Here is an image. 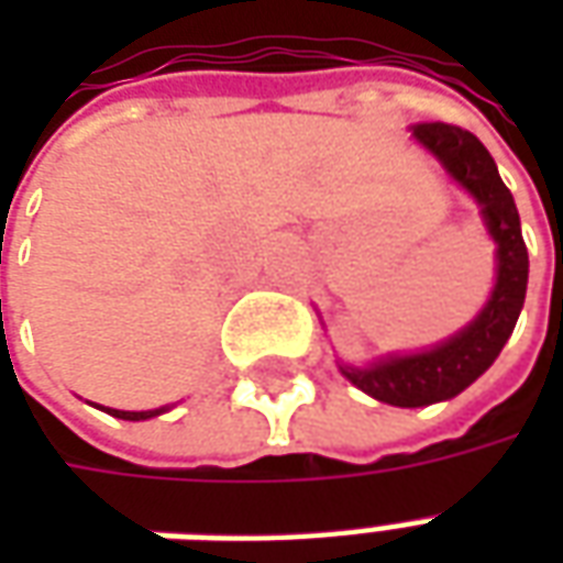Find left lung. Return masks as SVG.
<instances>
[{
    "mask_svg": "<svg viewBox=\"0 0 563 563\" xmlns=\"http://www.w3.org/2000/svg\"><path fill=\"white\" fill-rule=\"evenodd\" d=\"M413 139L422 144L459 186L483 208V222L497 244V280L479 317L449 341L410 355H389L367 367L341 365L355 389L391 407H428L449 401L483 377L509 341L528 289V246L512 192L500 180L492 153L473 132L449 123H419Z\"/></svg>",
    "mask_w": 563,
    "mask_h": 563,
    "instance_id": "1",
    "label": "left lung"
}]
</instances>
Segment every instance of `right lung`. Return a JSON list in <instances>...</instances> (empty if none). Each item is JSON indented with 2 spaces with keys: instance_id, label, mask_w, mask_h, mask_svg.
Here are the masks:
<instances>
[{
  "instance_id": "add662e5",
  "label": "right lung",
  "mask_w": 563,
  "mask_h": 563,
  "mask_svg": "<svg viewBox=\"0 0 563 563\" xmlns=\"http://www.w3.org/2000/svg\"><path fill=\"white\" fill-rule=\"evenodd\" d=\"M168 407H159V410H141V413H135V410H111V407H104V413L117 416V419H126V422H144V419H153V416L165 413Z\"/></svg>"
}]
</instances>
